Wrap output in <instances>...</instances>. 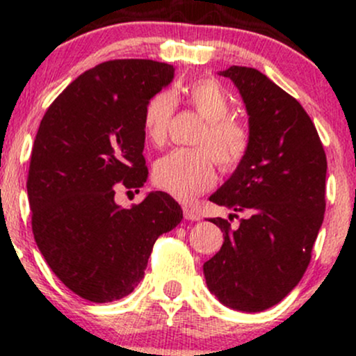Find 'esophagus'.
I'll use <instances>...</instances> for the list:
<instances>
[{
  "mask_svg": "<svg viewBox=\"0 0 356 356\" xmlns=\"http://www.w3.org/2000/svg\"><path fill=\"white\" fill-rule=\"evenodd\" d=\"M184 218L189 220H201V216L194 209H191V207H184Z\"/></svg>",
  "mask_w": 356,
  "mask_h": 356,
  "instance_id": "esophagus-1",
  "label": "esophagus"
}]
</instances>
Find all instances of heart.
<instances>
[{"instance_id":"b5f03b06","label":"heart","mask_w":356,"mask_h":356,"mask_svg":"<svg viewBox=\"0 0 356 356\" xmlns=\"http://www.w3.org/2000/svg\"><path fill=\"white\" fill-rule=\"evenodd\" d=\"M184 97L206 124L195 137L194 149H175L154 164V181L181 201H191L216 182V163L226 172L234 170L249 149V130L231 115V100L216 80H195L182 88ZM175 112L172 92L155 93L147 100L142 125L154 145H162Z\"/></svg>"}]
</instances>
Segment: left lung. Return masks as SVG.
<instances>
[{"label":"left lung","instance_id":"left-lung-1","mask_svg":"<svg viewBox=\"0 0 356 356\" xmlns=\"http://www.w3.org/2000/svg\"><path fill=\"white\" fill-rule=\"evenodd\" d=\"M219 75L246 105L249 149L209 201L246 216L238 227L211 219L224 243L204 276L220 303L256 313L280 303L308 268L325 216L326 155L300 102L266 75L236 65Z\"/></svg>","mask_w":356,"mask_h":356}]
</instances>
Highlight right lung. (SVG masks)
<instances>
[{
    "instance_id": "add662e5",
    "label": "right lung",
    "mask_w": 356,
    "mask_h": 356,
    "mask_svg": "<svg viewBox=\"0 0 356 356\" xmlns=\"http://www.w3.org/2000/svg\"><path fill=\"white\" fill-rule=\"evenodd\" d=\"M174 79L172 65L110 60L90 68L56 97L31 150L28 201L36 246L75 295L108 303L144 277L155 241L182 220L165 192H150L124 209L115 184L147 181V100Z\"/></svg>"
}]
</instances>
